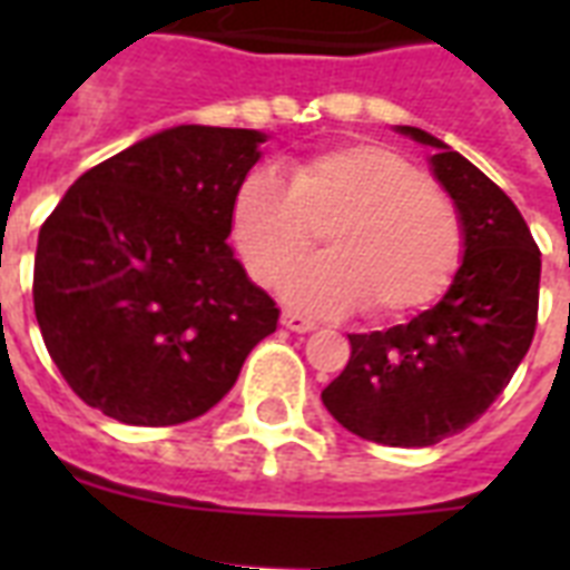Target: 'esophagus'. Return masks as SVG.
Listing matches in <instances>:
<instances>
[{
  "instance_id": "34e87169",
  "label": "esophagus",
  "mask_w": 570,
  "mask_h": 570,
  "mask_svg": "<svg viewBox=\"0 0 570 570\" xmlns=\"http://www.w3.org/2000/svg\"><path fill=\"white\" fill-rule=\"evenodd\" d=\"M281 325H284L286 331H295V334H311L313 328H316V322L307 320V316H298V313L286 311L284 316H281Z\"/></svg>"
}]
</instances>
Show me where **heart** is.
Segmentation results:
<instances>
[{
	"label": "heart",
	"instance_id": "1",
	"mask_svg": "<svg viewBox=\"0 0 570 570\" xmlns=\"http://www.w3.org/2000/svg\"><path fill=\"white\" fill-rule=\"evenodd\" d=\"M325 228L331 254L284 277L281 293L307 313L402 316L450 286L464 230L452 197L384 145H343L275 171H250L230 206V236L248 275L272 286Z\"/></svg>",
	"mask_w": 570,
	"mask_h": 570
}]
</instances>
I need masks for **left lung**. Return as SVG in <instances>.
Segmentation results:
<instances>
[{
    "instance_id": "left-lung-1",
    "label": "left lung",
    "mask_w": 570,
    "mask_h": 570,
    "mask_svg": "<svg viewBox=\"0 0 570 570\" xmlns=\"http://www.w3.org/2000/svg\"><path fill=\"white\" fill-rule=\"evenodd\" d=\"M396 132L434 150L429 165L461 215L464 257L434 307L387 331L348 334L352 357L322 402L364 441L432 446L485 414L530 352L541 250L476 165L425 129Z\"/></svg>"
}]
</instances>
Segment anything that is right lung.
<instances>
[{"label": "right lung", "mask_w": 570, "mask_h": 570, "mask_svg": "<svg viewBox=\"0 0 570 570\" xmlns=\"http://www.w3.org/2000/svg\"><path fill=\"white\" fill-rule=\"evenodd\" d=\"M266 132L183 124L85 171L38 236L35 316L73 393L129 425L206 414L281 311L233 257Z\"/></svg>", "instance_id": "obj_1"}]
</instances>
